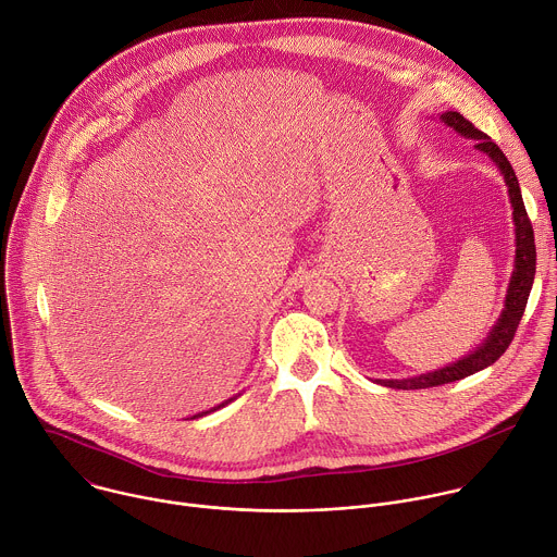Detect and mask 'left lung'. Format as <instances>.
I'll use <instances>...</instances> for the list:
<instances>
[{
	"mask_svg": "<svg viewBox=\"0 0 557 557\" xmlns=\"http://www.w3.org/2000/svg\"><path fill=\"white\" fill-rule=\"evenodd\" d=\"M438 121L443 125H448L450 129H455L459 136L476 140L474 147L481 153H485L498 166V171L503 173V180H505L507 193H509V201H511V219H513V235H516L513 272H511V278H509L505 307H503L496 324L487 333V338L474 351H470L466 358H461V360H457L448 367L430 371V373H421V375L404 377V380H375L377 384H382L386 388L414 391V388L441 386V384L463 380L468 375H474V373L492 367L507 351V347L513 341V333H516V329L520 324V318L524 313L529 292H531V285H533V276H535L533 228H531V221L527 216V208H524V201H522L518 177H516L509 160L498 149V145L492 143V138L487 134L479 132L470 121H466L459 114V111H446V114L438 116Z\"/></svg>",
	"mask_w": 557,
	"mask_h": 557,
	"instance_id": "1",
	"label": "left lung"
}]
</instances>
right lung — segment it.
Wrapping results in <instances>:
<instances>
[{
    "label": "right lung",
    "instance_id": "1",
    "mask_svg": "<svg viewBox=\"0 0 557 557\" xmlns=\"http://www.w3.org/2000/svg\"><path fill=\"white\" fill-rule=\"evenodd\" d=\"M233 399H237V397H231V399H226V401H221L219 406H214V408H210V410H203V412H197V414H193L190 419H197V417H203V414H208V412H214V410H219V408H224V406H228Z\"/></svg>",
    "mask_w": 557,
    "mask_h": 557
}]
</instances>
